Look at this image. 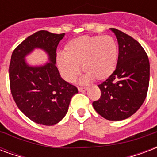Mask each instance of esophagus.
I'll return each mask as SVG.
<instances>
[{"mask_svg": "<svg viewBox=\"0 0 157 157\" xmlns=\"http://www.w3.org/2000/svg\"><path fill=\"white\" fill-rule=\"evenodd\" d=\"M88 90V88H78V91L79 92H85Z\"/></svg>", "mask_w": 157, "mask_h": 157, "instance_id": "esophagus-1", "label": "esophagus"}]
</instances>
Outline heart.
<instances>
[{
	"mask_svg": "<svg viewBox=\"0 0 157 157\" xmlns=\"http://www.w3.org/2000/svg\"><path fill=\"white\" fill-rule=\"evenodd\" d=\"M118 60V46L110 35L80 36L66 44L64 55L57 57V64L67 82L74 83L80 74H86L83 82L94 78L105 80L113 74Z\"/></svg>",
	"mask_w": 157,
	"mask_h": 157,
	"instance_id": "heart-1",
	"label": "heart"
}]
</instances>
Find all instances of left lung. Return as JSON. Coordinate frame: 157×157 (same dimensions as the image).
<instances>
[{
    "mask_svg": "<svg viewBox=\"0 0 157 157\" xmlns=\"http://www.w3.org/2000/svg\"><path fill=\"white\" fill-rule=\"evenodd\" d=\"M118 43V60L113 74L98 86L101 97L93 102L98 113L109 121L128 118L147 97L150 63L141 45L121 30L110 28Z\"/></svg>",
    "mask_w": 157,
    "mask_h": 157,
    "instance_id": "obj_1",
    "label": "left lung"
}]
</instances>
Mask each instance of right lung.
I'll return each mask as SVG.
<instances>
[{
    "label": "right lung",
    "mask_w": 157,
    "mask_h": 157,
    "mask_svg": "<svg viewBox=\"0 0 157 157\" xmlns=\"http://www.w3.org/2000/svg\"><path fill=\"white\" fill-rule=\"evenodd\" d=\"M64 34L40 30L29 35L13 51L9 67L11 94L16 105L31 121L53 126L60 122L69 110L76 87L60 76L56 63V49ZM35 48L48 55L44 65L31 66L25 60Z\"/></svg>",
    "instance_id": "1"
}]
</instances>
